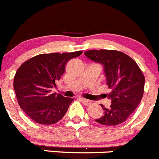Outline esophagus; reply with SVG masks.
Listing matches in <instances>:
<instances>
[{"instance_id":"1","label":"esophagus","mask_w":159,"mask_h":159,"mask_svg":"<svg viewBox=\"0 0 159 159\" xmlns=\"http://www.w3.org/2000/svg\"><path fill=\"white\" fill-rule=\"evenodd\" d=\"M81 101L82 103H83L84 105H86V106H89V105H90L91 103H92V102H91L90 100H86V99H83V98H81Z\"/></svg>"}]
</instances>
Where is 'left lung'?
<instances>
[{
  "label": "left lung",
  "instance_id": "left-lung-1",
  "mask_svg": "<svg viewBox=\"0 0 159 159\" xmlns=\"http://www.w3.org/2000/svg\"><path fill=\"white\" fill-rule=\"evenodd\" d=\"M85 56L102 64L107 84L111 89L106 97L111 105L106 108L100 104L103 114L95 121L106 126H115L124 123L138 107L142 99L144 76L134 59L117 50H89Z\"/></svg>",
  "mask_w": 159,
  "mask_h": 159
}]
</instances>
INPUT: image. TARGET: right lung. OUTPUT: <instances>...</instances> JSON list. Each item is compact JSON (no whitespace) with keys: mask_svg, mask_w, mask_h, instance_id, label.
<instances>
[{"mask_svg":"<svg viewBox=\"0 0 159 159\" xmlns=\"http://www.w3.org/2000/svg\"><path fill=\"white\" fill-rule=\"evenodd\" d=\"M82 51L40 54L25 61L14 78V89L20 107L36 123L52 125L66 114L73 98L52 93L65 72L66 64Z\"/></svg>","mask_w":159,"mask_h":159,"instance_id":"1","label":"right lung"}]
</instances>
